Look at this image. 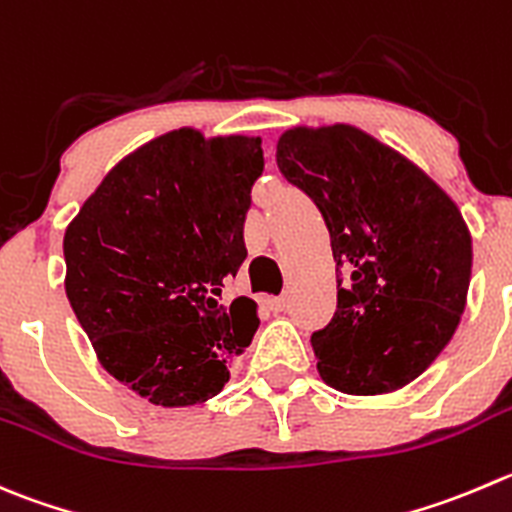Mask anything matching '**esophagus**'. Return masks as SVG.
I'll list each match as a JSON object with an SVG mask.
<instances>
[{"instance_id":"obj_1","label":"esophagus","mask_w":512,"mask_h":512,"mask_svg":"<svg viewBox=\"0 0 512 512\" xmlns=\"http://www.w3.org/2000/svg\"><path fill=\"white\" fill-rule=\"evenodd\" d=\"M267 307H270L272 312H285L287 310V297L285 295L270 297V300H267Z\"/></svg>"}]
</instances>
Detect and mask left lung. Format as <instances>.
Masks as SVG:
<instances>
[{
	"label": "left lung",
	"instance_id": "8db88e82",
	"mask_svg": "<svg viewBox=\"0 0 512 512\" xmlns=\"http://www.w3.org/2000/svg\"><path fill=\"white\" fill-rule=\"evenodd\" d=\"M277 167L322 212L337 262V310L312 332L320 377L347 395L413 382L465 310L473 240L455 202L350 124L287 130Z\"/></svg>",
	"mask_w": 512,
	"mask_h": 512
}]
</instances>
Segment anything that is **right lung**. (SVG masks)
<instances>
[{
  "label": "right lung",
  "mask_w": 512,
  "mask_h": 512,
  "mask_svg": "<svg viewBox=\"0 0 512 512\" xmlns=\"http://www.w3.org/2000/svg\"><path fill=\"white\" fill-rule=\"evenodd\" d=\"M260 137L182 127L109 170L64 232L69 305L104 370L162 408L215 398L257 305L222 302L245 262Z\"/></svg>",
  "instance_id": "add662e5"
}]
</instances>
